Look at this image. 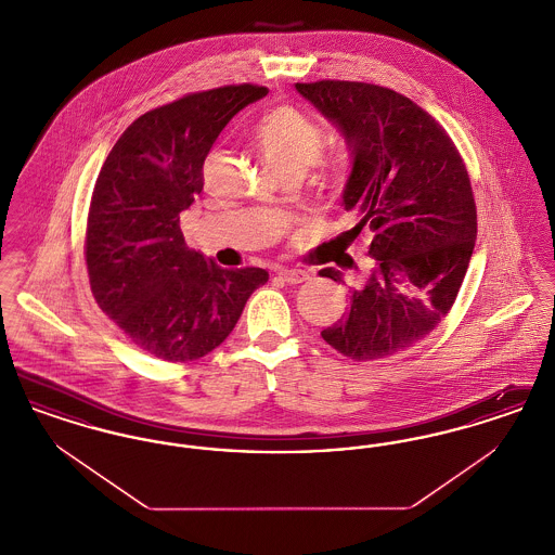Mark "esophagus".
Instances as JSON below:
<instances>
[{
    "mask_svg": "<svg viewBox=\"0 0 555 555\" xmlns=\"http://www.w3.org/2000/svg\"><path fill=\"white\" fill-rule=\"evenodd\" d=\"M276 274H279V279H283L289 285H299V283L308 281V272L299 270V268H281Z\"/></svg>",
    "mask_w": 555,
    "mask_h": 555,
    "instance_id": "obj_1",
    "label": "esophagus"
}]
</instances>
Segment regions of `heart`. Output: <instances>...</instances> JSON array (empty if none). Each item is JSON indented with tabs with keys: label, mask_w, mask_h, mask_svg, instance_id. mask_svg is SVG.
Segmentation results:
<instances>
[{
	"label": "heart",
	"mask_w": 555,
	"mask_h": 555,
	"mask_svg": "<svg viewBox=\"0 0 555 555\" xmlns=\"http://www.w3.org/2000/svg\"><path fill=\"white\" fill-rule=\"evenodd\" d=\"M254 137L262 158L276 175L306 170L314 164L324 145L322 127L295 106L268 109L258 120Z\"/></svg>",
	"instance_id": "obj_1"
}]
</instances>
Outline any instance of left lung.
Masks as SVG:
<instances>
[{
  "mask_svg": "<svg viewBox=\"0 0 555 555\" xmlns=\"http://www.w3.org/2000/svg\"><path fill=\"white\" fill-rule=\"evenodd\" d=\"M341 131L351 154L344 208L369 229V274L320 335L353 362L396 356L448 317L476 241L466 164L446 129L393 89L358 80L295 82ZM353 264L351 258H347ZM322 276L345 283L339 270Z\"/></svg>",
  "mask_w": 555,
  "mask_h": 555,
  "instance_id": "1",
  "label": "left lung"
}]
</instances>
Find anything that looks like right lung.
I'll return each mask as SVG.
<instances>
[{
  "label": "right lung",
  "instance_id": "obj_1",
  "mask_svg": "<svg viewBox=\"0 0 555 555\" xmlns=\"http://www.w3.org/2000/svg\"><path fill=\"white\" fill-rule=\"evenodd\" d=\"M266 93L260 85H227L145 112L95 181L85 233L91 293L132 344L159 360L210 353L268 281L264 268H220L189 249L181 231L214 141Z\"/></svg>",
  "mask_w": 555,
  "mask_h": 555
}]
</instances>
